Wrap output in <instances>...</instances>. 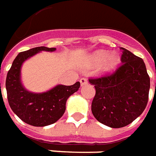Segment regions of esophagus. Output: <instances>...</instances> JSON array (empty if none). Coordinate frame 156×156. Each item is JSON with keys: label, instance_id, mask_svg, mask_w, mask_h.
<instances>
[{"label": "esophagus", "instance_id": "obj_1", "mask_svg": "<svg viewBox=\"0 0 156 156\" xmlns=\"http://www.w3.org/2000/svg\"><path fill=\"white\" fill-rule=\"evenodd\" d=\"M80 82L81 86H84V85H87V84L88 83V80H87L86 78H81L80 80Z\"/></svg>", "mask_w": 156, "mask_h": 156}]
</instances>
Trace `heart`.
Here are the masks:
<instances>
[{
	"label": "heart",
	"instance_id": "heart-1",
	"mask_svg": "<svg viewBox=\"0 0 156 156\" xmlns=\"http://www.w3.org/2000/svg\"><path fill=\"white\" fill-rule=\"evenodd\" d=\"M121 61V58L117 54L108 55V52L104 50H98L90 55L87 59V66H97L102 62L100 66L99 70L102 74H108L113 72Z\"/></svg>",
	"mask_w": 156,
	"mask_h": 156
}]
</instances>
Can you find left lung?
Returning a JSON list of instances; mask_svg holds the SVG:
<instances>
[{
    "mask_svg": "<svg viewBox=\"0 0 156 156\" xmlns=\"http://www.w3.org/2000/svg\"><path fill=\"white\" fill-rule=\"evenodd\" d=\"M115 71L89 82L96 89L91 112L98 122L119 129L142 114L149 99L151 80L144 60L124 48Z\"/></svg>",
    "mask_w": 156,
    "mask_h": 156,
    "instance_id": "obj_1",
    "label": "left lung"
}]
</instances>
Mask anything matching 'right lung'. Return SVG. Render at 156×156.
Masks as SVG:
<instances>
[{
	"instance_id": "1",
	"label": "right lung",
	"mask_w": 156,
	"mask_h": 156,
	"mask_svg": "<svg viewBox=\"0 0 156 156\" xmlns=\"http://www.w3.org/2000/svg\"><path fill=\"white\" fill-rule=\"evenodd\" d=\"M55 49L42 46L21 52L7 73L5 88L10 107L20 119L29 125L44 127L57 122L65 113L67 99L80 88L79 81L72 86L58 85L43 93H33L23 87L21 82L23 63L38 52Z\"/></svg>"
}]
</instances>
